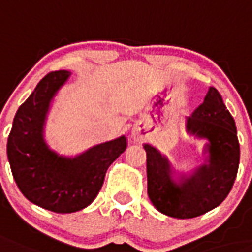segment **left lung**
<instances>
[{
	"label": "left lung",
	"mask_w": 252,
	"mask_h": 252,
	"mask_svg": "<svg viewBox=\"0 0 252 252\" xmlns=\"http://www.w3.org/2000/svg\"><path fill=\"white\" fill-rule=\"evenodd\" d=\"M186 132L207 141L206 163L190 175L177 173L158 149L144 145L149 198L159 212L176 219L197 218L218 207L232 190L239 164L236 123L215 88L210 87L203 103L188 116Z\"/></svg>",
	"instance_id": "8db88e82"
}]
</instances>
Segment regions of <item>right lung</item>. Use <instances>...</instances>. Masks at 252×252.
<instances>
[{
	"label": "right lung",
	"instance_id": "right-lung-1",
	"mask_svg": "<svg viewBox=\"0 0 252 252\" xmlns=\"http://www.w3.org/2000/svg\"><path fill=\"white\" fill-rule=\"evenodd\" d=\"M69 71L48 73L18 108L7 138V158L19 190L40 207L71 214L88 207L99 193L107 168L126 149V137L88 149L76 157L52 150L44 136L50 103Z\"/></svg>",
	"mask_w": 252,
	"mask_h": 252
}]
</instances>
